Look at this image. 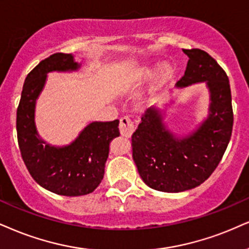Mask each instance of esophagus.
<instances>
[{"instance_id":"34e87169","label":"esophagus","mask_w":249,"mask_h":249,"mask_svg":"<svg viewBox=\"0 0 249 249\" xmlns=\"http://www.w3.org/2000/svg\"><path fill=\"white\" fill-rule=\"evenodd\" d=\"M119 128H120V133H121L122 136L124 137H130L135 130L133 121H131L128 115L122 116V118L120 119Z\"/></svg>"}]
</instances>
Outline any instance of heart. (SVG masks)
I'll use <instances>...</instances> for the list:
<instances>
[{"instance_id":"obj_1","label":"heart","mask_w":249,"mask_h":249,"mask_svg":"<svg viewBox=\"0 0 249 249\" xmlns=\"http://www.w3.org/2000/svg\"><path fill=\"white\" fill-rule=\"evenodd\" d=\"M171 73H172L171 67L168 66V64H164L160 70V73H159V81L160 82L166 81V79L171 76Z\"/></svg>"}]
</instances>
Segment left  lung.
Segmentation results:
<instances>
[{"instance_id":"8db88e82","label":"left lung","mask_w":249,"mask_h":249,"mask_svg":"<svg viewBox=\"0 0 249 249\" xmlns=\"http://www.w3.org/2000/svg\"><path fill=\"white\" fill-rule=\"evenodd\" d=\"M182 51L189 60L177 88L207 83L209 115L192 134L177 137L162 122L161 110L153 106L146 109L131 136L133 159L141 178L150 188L165 193L185 192L203 183L222 160L233 127L226 72L207 52Z\"/></svg>"}]
</instances>
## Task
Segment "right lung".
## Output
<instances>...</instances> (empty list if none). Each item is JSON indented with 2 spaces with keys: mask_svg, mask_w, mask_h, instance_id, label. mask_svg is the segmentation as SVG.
Segmentation results:
<instances>
[{
  "mask_svg": "<svg viewBox=\"0 0 249 249\" xmlns=\"http://www.w3.org/2000/svg\"><path fill=\"white\" fill-rule=\"evenodd\" d=\"M73 55L55 53L42 60L25 78L17 108V139L31 177L45 189L63 196L90 194L105 173L110 141L120 135L119 120L91 122L69 145L54 146L36 131V103L51 71H75Z\"/></svg>",
  "mask_w": 249,
  "mask_h": 249,
  "instance_id": "obj_1",
  "label": "right lung"
}]
</instances>
